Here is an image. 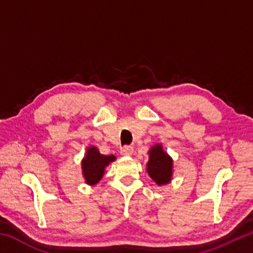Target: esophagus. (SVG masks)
Wrapping results in <instances>:
<instances>
[{
	"label": "esophagus",
	"instance_id": "1",
	"mask_svg": "<svg viewBox=\"0 0 253 253\" xmlns=\"http://www.w3.org/2000/svg\"><path fill=\"white\" fill-rule=\"evenodd\" d=\"M121 154L123 156H130L132 154V147L131 146H124L121 149Z\"/></svg>",
	"mask_w": 253,
	"mask_h": 253
}]
</instances>
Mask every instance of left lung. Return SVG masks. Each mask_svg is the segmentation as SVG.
Wrapping results in <instances>:
<instances>
[{
    "mask_svg": "<svg viewBox=\"0 0 253 253\" xmlns=\"http://www.w3.org/2000/svg\"><path fill=\"white\" fill-rule=\"evenodd\" d=\"M146 170L158 186L166 185L173 178V158L164 151L163 145L157 143L149 148Z\"/></svg>",
    "mask_w": 253,
    "mask_h": 253,
    "instance_id": "obj_1",
    "label": "left lung"
}]
</instances>
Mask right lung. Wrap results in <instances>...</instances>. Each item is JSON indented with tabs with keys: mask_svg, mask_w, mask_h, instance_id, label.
<instances>
[{
	"mask_svg": "<svg viewBox=\"0 0 253 253\" xmlns=\"http://www.w3.org/2000/svg\"><path fill=\"white\" fill-rule=\"evenodd\" d=\"M116 160L114 155H102L96 146L87 147L84 156L81 161V169L85 184L96 185L105 174V169L110 163Z\"/></svg>",
	"mask_w": 253,
	"mask_h": 253,
	"instance_id": "right-lung-1",
	"label": "right lung"
}]
</instances>
